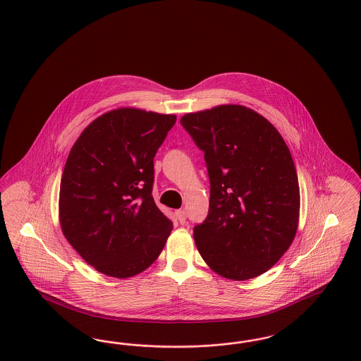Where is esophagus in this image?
<instances>
[{"label": "esophagus", "mask_w": 361, "mask_h": 361, "mask_svg": "<svg viewBox=\"0 0 361 361\" xmlns=\"http://www.w3.org/2000/svg\"><path fill=\"white\" fill-rule=\"evenodd\" d=\"M174 215L177 217V220L180 221V224H185L187 221V215H185V211L184 209H178L174 212Z\"/></svg>", "instance_id": "34e87169"}]
</instances>
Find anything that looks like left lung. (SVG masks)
Instances as JSON below:
<instances>
[{
  "label": "left lung",
  "instance_id": "1",
  "mask_svg": "<svg viewBox=\"0 0 361 361\" xmlns=\"http://www.w3.org/2000/svg\"><path fill=\"white\" fill-rule=\"evenodd\" d=\"M204 152L209 209L193 236L219 275L245 281L271 269L291 245L300 216V185L288 145L251 109L223 104L181 118Z\"/></svg>",
  "mask_w": 361,
  "mask_h": 361
}]
</instances>
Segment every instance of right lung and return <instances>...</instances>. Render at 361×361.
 I'll return each instance as SVG.
<instances>
[{
  "label": "right lung",
  "instance_id": "add662e5",
  "mask_svg": "<svg viewBox=\"0 0 361 361\" xmlns=\"http://www.w3.org/2000/svg\"><path fill=\"white\" fill-rule=\"evenodd\" d=\"M176 116L118 109L73 146L60 183L66 239L102 274L129 278L159 258L173 223L152 196L154 156Z\"/></svg>",
  "mask_w": 361,
  "mask_h": 361
}]
</instances>
